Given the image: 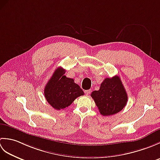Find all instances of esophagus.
I'll use <instances>...</instances> for the list:
<instances>
[{
	"instance_id": "34e87169",
	"label": "esophagus",
	"mask_w": 160,
	"mask_h": 160,
	"mask_svg": "<svg viewBox=\"0 0 160 160\" xmlns=\"http://www.w3.org/2000/svg\"><path fill=\"white\" fill-rule=\"evenodd\" d=\"M91 92V89H89V90H86V91H84V93H85L87 96H89V95L90 94V93Z\"/></svg>"
}]
</instances>
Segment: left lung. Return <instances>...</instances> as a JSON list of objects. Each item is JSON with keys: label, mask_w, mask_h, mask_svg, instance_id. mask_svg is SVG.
Instances as JSON below:
<instances>
[{"label": "left lung", "mask_w": 160, "mask_h": 160, "mask_svg": "<svg viewBox=\"0 0 160 160\" xmlns=\"http://www.w3.org/2000/svg\"><path fill=\"white\" fill-rule=\"evenodd\" d=\"M91 96L101 115L104 116L114 115L121 111L128 100L127 93L118 76L105 78L100 89L93 91Z\"/></svg>", "instance_id": "left-lung-1"}]
</instances>
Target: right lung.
I'll return each instance as SVG.
<instances>
[{
  "instance_id": "add662e5",
  "label": "right lung",
  "mask_w": 160,
  "mask_h": 160,
  "mask_svg": "<svg viewBox=\"0 0 160 160\" xmlns=\"http://www.w3.org/2000/svg\"><path fill=\"white\" fill-rule=\"evenodd\" d=\"M65 69L58 67L47 83L44 94L48 103L56 110L69 107L78 97L84 94L72 78L64 76Z\"/></svg>"
}]
</instances>
